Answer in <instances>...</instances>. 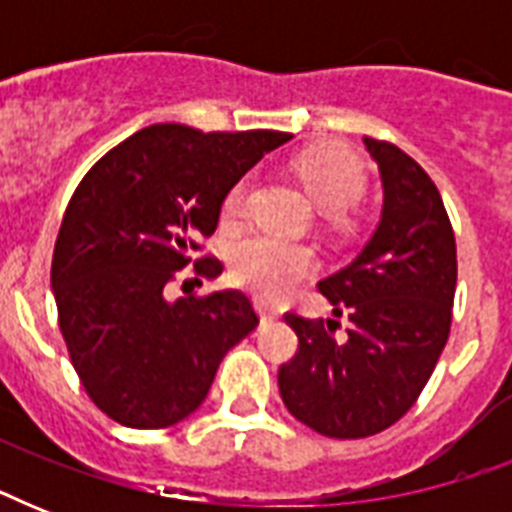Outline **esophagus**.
<instances>
[{
    "label": "esophagus",
    "mask_w": 512,
    "mask_h": 512,
    "mask_svg": "<svg viewBox=\"0 0 512 512\" xmlns=\"http://www.w3.org/2000/svg\"><path fill=\"white\" fill-rule=\"evenodd\" d=\"M255 308H257V313H260V319H263V321H271V319H276V316H279V311H276L273 305L265 303V300H260V297L255 300Z\"/></svg>",
    "instance_id": "esophagus-1"
}]
</instances>
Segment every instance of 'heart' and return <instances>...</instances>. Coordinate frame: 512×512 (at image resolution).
<instances>
[{"instance_id": "1", "label": "heart", "mask_w": 512, "mask_h": 512, "mask_svg": "<svg viewBox=\"0 0 512 512\" xmlns=\"http://www.w3.org/2000/svg\"><path fill=\"white\" fill-rule=\"evenodd\" d=\"M297 175L305 191L324 212H342L366 191L364 167L340 148H319L297 159ZM249 180H239L223 199V217H239L247 199ZM316 268L311 247L281 239L276 233H247L233 247V279L263 300H279Z\"/></svg>"}]
</instances>
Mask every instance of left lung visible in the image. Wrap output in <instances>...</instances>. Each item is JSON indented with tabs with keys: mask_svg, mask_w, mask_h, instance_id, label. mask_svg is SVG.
Returning <instances> with one entry per match:
<instances>
[{
	"mask_svg": "<svg viewBox=\"0 0 512 512\" xmlns=\"http://www.w3.org/2000/svg\"><path fill=\"white\" fill-rule=\"evenodd\" d=\"M364 146L380 170V223L319 281L332 319L287 313L300 348L279 369L289 412L329 438L374 436L412 409L449 340L457 287L452 223L428 172L393 143Z\"/></svg>",
	"mask_w": 512,
	"mask_h": 512,
	"instance_id": "1",
	"label": "left lung"
}]
</instances>
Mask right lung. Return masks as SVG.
<instances>
[{"label":"right lung","instance_id":"obj_1","mask_svg":"<svg viewBox=\"0 0 512 512\" xmlns=\"http://www.w3.org/2000/svg\"><path fill=\"white\" fill-rule=\"evenodd\" d=\"M292 135L151 124L111 148L68 201L52 292L87 396L119 425L170 428L196 412L228 350L257 327L239 289L167 300L175 271L212 236L225 193ZM215 279L223 263L196 260Z\"/></svg>","mask_w":512,"mask_h":512}]
</instances>
